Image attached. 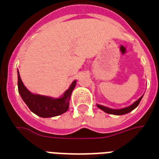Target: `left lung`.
I'll return each instance as SVG.
<instances>
[{
	"mask_svg": "<svg viewBox=\"0 0 159 159\" xmlns=\"http://www.w3.org/2000/svg\"><path fill=\"white\" fill-rule=\"evenodd\" d=\"M143 97V96H142ZM142 97H141L139 98L138 100L135 102L134 103L130 105L129 107H125V108H121V109H112V108H109V107H107L102 106V105H99V104H97V106L102 109V111H104L105 113H109V114H114V115H123V114H125V113H128L129 112H131L132 110L135 109L136 107L138 106L139 103H140V102H141V98Z\"/></svg>",
	"mask_w": 159,
	"mask_h": 159,
	"instance_id": "8db88e82",
	"label": "left lung"
}]
</instances>
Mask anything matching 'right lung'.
Masks as SVG:
<instances>
[{
	"label": "right lung",
	"instance_id": "add662e5",
	"mask_svg": "<svg viewBox=\"0 0 159 159\" xmlns=\"http://www.w3.org/2000/svg\"><path fill=\"white\" fill-rule=\"evenodd\" d=\"M76 84V80L73 81L71 85L64 92L60 98L37 95L31 93L21 80L20 75L18 71V88L22 99L26 103L31 112L35 113L41 118H52L58 116L67 112L69 106V100L71 97L72 91Z\"/></svg>",
	"mask_w": 159,
	"mask_h": 159
}]
</instances>
